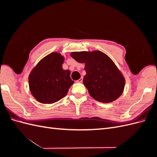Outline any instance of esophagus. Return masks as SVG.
I'll return each instance as SVG.
<instances>
[{"label": "esophagus", "mask_w": 157, "mask_h": 157, "mask_svg": "<svg viewBox=\"0 0 157 157\" xmlns=\"http://www.w3.org/2000/svg\"><path fill=\"white\" fill-rule=\"evenodd\" d=\"M82 80H83V77H81L80 79H78V80H77V82H82Z\"/></svg>", "instance_id": "34e87169"}]
</instances>
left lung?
<instances>
[{
    "mask_svg": "<svg viewBox=\"0 0 157 157\" xmlns=\"http://www.w3.org/2000/svg\"><path fill=\"white\" fill-rule=\"evenodd\" d=\"M71 56L78 63H85L86 74L83 83L94 99L101 103H111L121 96L125 78L107 55L94 50L73 52Z\"/></svg>",
    "mask_w": 157,
    "mask_h": 157,
    "instance_id": "8db88e82",
    "label": "left lung"
}]
</instances>
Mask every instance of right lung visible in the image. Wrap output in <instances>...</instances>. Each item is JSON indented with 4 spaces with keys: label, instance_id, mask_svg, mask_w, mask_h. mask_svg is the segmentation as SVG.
Returning <instances> with one entry per match:
<instances>
[{
    "label": "right lung",
    "instance_id": "right-lung-1",
    "mask_svg": "<svg viewBox=\"0 0 157 157\" xmlns=\"http://www.w3.org/2000/svg\"><path fill=\"white\" fill-rule=\"evenodd\" d=\"M64 60L63 56L59 52H52L32 69L29 75V86L36 101L52 104L67 95L74 81L70 77L71 71L62 67Z\"/></svg>",
    "mask_w": 157,
    "mask_h": 157
}]
</instances>
